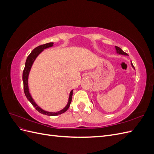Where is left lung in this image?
Here are the masks:
<instances>
[{
    "label": "left lung",
    "mask_w": 154,
    "mask_h": 154,
    "mask_svg": "<svg viewBox=\"0 0 154 154\" xmlns=\"http://www.w3.org/2000/svg\"><path fill=\"white\" fill-rule=\"evenodd\" d=\"M116 51H117V53H118V54H123V55H128V54H127V53H125L124 51H123L122 49H121V48H119V47H118V46H116ZM131 65H132V67L134 69V66H133L132 63H131Z\"/></svg>",
    "instance_id": "1"
}]
</instances>
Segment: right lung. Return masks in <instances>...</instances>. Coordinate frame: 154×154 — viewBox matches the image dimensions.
<instances>
[{
	"label": "right lung",
	"mask_w": 154,
	"mask_h": 154,
	"mask_svg": "<svg viewBox=\"0 0 154 154\" xmlns=\"http://www.w3.org/2000/svg\"><path fill=\"white\" fill-rule=\"evenodd\" d=\"M53 45V42H50V43H48L45 44L40 45L32 50L31 51V53L29 54V55L27 58L26 64H25V67H24V71H23V74H22V80H23V83H24V93H25V95L27 97V99L31 102V103L32 105V106H33L36 109V110H38L40 113L45 114V115H48L49 116H57L58 114H61L62 113H64L65 112H66L67 110V109H69V107L70 106V104H71V101H72V90L71 91V92H70L67 105L66 106V107H65L64 109H63L62 110H60L58 112H51L45 111L43 109H42L40 107H39L36 104L34 100H32V97L31 96V94H30L29 91V88H28V76H29V73L32 65V63H33L36 58L37 57V56H38L44 49L52 47Z\"/></svg>",
	"instance_id": "right-lung-1"
}]
</instances>
